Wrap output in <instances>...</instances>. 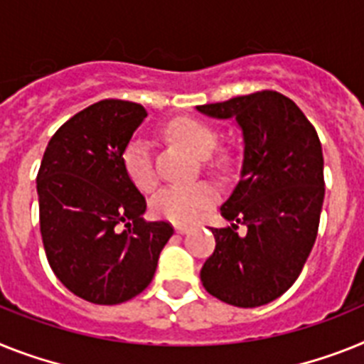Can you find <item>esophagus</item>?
I'll return each instance as SVG.
<instances>
[{"label":"esophagus","instance_id":"obj_1","mask_svg":"<svg viewBox=\"0 0 364 364\" xmlns=\"http://www.w3.org/2000/svg\"><path fill=\"white\" fill-rule=\"evenodd\" d=\"M188 231H191V228H187V225H176V233L185 235V233H188Z\"/></svg>","mask_w":364,"mask_h":364}]
</instances>
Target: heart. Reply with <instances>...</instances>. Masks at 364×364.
<instances>
[{"mask_svg":"<svg viewBox=\"0 0 364 364\" xmlns=\"http://www.w3.org/2000/svg\"><path fill=\"white\" fill-rule=\"evenodd\" d=\"M166 135L177 140L200 159H207L218 144L216 131L196 118H176L166 124ZM122 166L131 185L140 192H151L157 187L159 177L154 164L151 144L144 136H133L122 151ZM213 166L224 170L225 159H218ZM216 188L210 183L200 181L187 187H166L151 200V210L159 218L177 225H191L216 201Z\"/></svg>","mask_w":364,"mask_h":364,"instance_id":"heart-1","label":"heart"}]
</instances>
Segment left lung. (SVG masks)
<instances>
[{"instance_id": "8db88e82", "label": "left lung", "mask_w": 364, "mask_h": 364, "mask_svg": "<svg viewBox=\"0 0 364 364\" xmlns=\"http://www.w3.org/2000/svg\"><path fill=\"white\" fill-rule=\"evenodd\" d=\"M242 129L240 179L210 228L216 248L200 272L205 291L235 307H259L292 287L318 233L323 203L322 144L300 107L276 90L198 105ZM246 225V235L236 233Z\"/></svg>"}]
</instances>
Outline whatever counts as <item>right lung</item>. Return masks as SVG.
Wrapping results in <instances>:
<instances>
[{"mask_svg": "<svg viewBox=\"0 0 364 364\" xmlns=\"http://www.w3.org/2000/svg\"><path fill=\"white\" fill-rule=\"evenodd\" d=\"M146 116L144 107L122 100L87 107L51 136L36 176L46 257L60 283L90 304L140 294L173 235L168 222L142 218L146 200L122 166Z\"/></svg>", "mask_w": 364, "mask_h": 364, "instance_id": "1", "label": "right lung"}]
</instances>
